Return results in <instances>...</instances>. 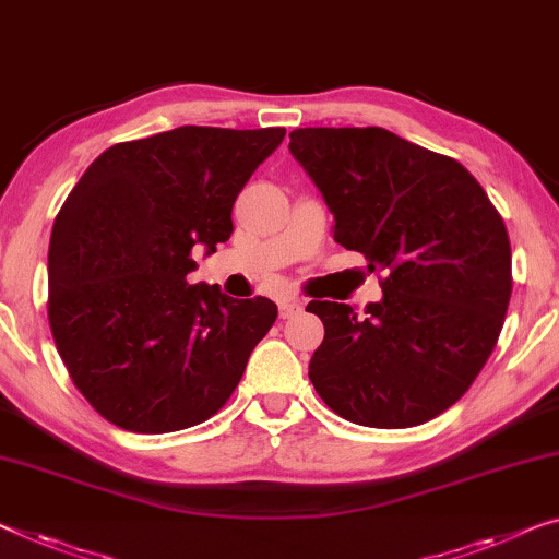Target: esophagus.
<instances>
[{"label":"esophagus","instance_id":"obj_1","mask_svg":"<svg viewBox=\"0 0 559 559\" xmlns=\"http://www.w3.org/2000/svg\"><path fill=\"white\" fill-rule=\"evenodd\" d=\"M278 311H281V319H290V316L304 311V301L296 296H283L278 301Z\"/></svg>","mask_w":559,"mask_h":559}]
</instances>
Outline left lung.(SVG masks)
I'll list each match as a JSON object with an SVG mask.
<instances>
[{
    "label": "left lung",
    "instance_id": "left-lung-1",
    "mask_svg": "<svg viewBox=\"0 0 559 559\" xmlns=\"http://www.w3.org/2000/svg\"><path fill=\"white\" fill-rule=\"evenodd\" d=\"M290 155L333 215V240L384 271L359 313L311 301L326 336L308 364L344 419L416 427L460 402L502 331L512 251L502 215L454 157L384 128H298Z\"/></svg>",
    "mask_w": 559,
    "mask_h": 559
}]
</instances>
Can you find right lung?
<instances>
[{"label":"right lung","mask_w":559,"mask_h":559,"mask_svg":"<svg viewBox=\"0 0 559 559\" xmlns=\"http://www.w3.org/2000/svg\"><path fill=\"white\" fill-rule=\"evenodd\" d=\"M283 135L182 124L107 147L67 195L49 238V326L107 421L188 429L238 386L278 308L190 283V255L230 238L233 203Z\"/></svg>","instance_id":"obj_1"}]
</instances>
